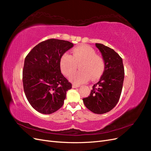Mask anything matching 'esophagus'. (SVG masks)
I'll list each match as a JSON object with an SVG mask.
<instances>
[{
  "label": "esophagus",
  "instance_id": "obj_1",
  "mask_svg": "<svg viewBox=\"0 0 151 151\" xmlns=\"http://www.w3.org/2000/svg\"><path fill=\"white\" fill-rule=\"evenodd\" d=\"M79 86H80L79 84H72V88H79Z\"/></svg>",
  "mask_w": 151,
  "mask_h": 151
}]
</instances>
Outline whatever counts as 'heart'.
I'll list each match as a JSON object with an SVG mask.
<instances>
[{
	"label": "heart",
	"instance_id": "b5f03b06",
	"mask_svg": "<svg viewBox=\"0 0 151 151\" xmlns=\"http://www.w3.org/2000/svg\"><path fill=\"white\" fill-rule=\"evenodd\" d=\"M79 64V70L73 74L70 79L76 83H84L89 79H99L104 72L105 62L101 55L87 45H82L72 50V55L68 53L63 54L60 65L62 73L70 76Z\"/></svg>",
	"mask_w": 151,
	"mask_h": 151
}]
</instances>
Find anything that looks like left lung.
<instances>
[{
  "mask_svg": "<svg viewBox=\"0 0 151 151\" xmlns=\"http://www.w3.org/2000/svg\"><path fill=\"white\" fill-rule=\"evenodd\" d=\"M105 62L101 79L93 86L88 97L83 98L86 107L96 114H104L115 107L119 101L124 80L122 58L116 52L103 44L96 43Z\"/></svg>",
  "mask_w": 151,
  "mask_h": 151,
  "instance_id": "1",
  "label": "left lung"
}]
</instances>
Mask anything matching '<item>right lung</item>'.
<instances>
[{
  "instance_id": "right-lung-1",
  "label": "right lung",
  "mask_w": 151,
  "mask_h": 151,
  "mask_svg": "<svg viewBox=\"0 0 151 151\" xmlns=\"http://www.w3.org/2000/svg\"><path fill=\"white\" fill-rule=\"evenodd\" d=\"M73 45L68 41L48 39L35 46L26 57L22 70L24 91L37 111L51 114L63 106L72 84L61 73L60 61Z\"/></svg>"
}]
</instances>
